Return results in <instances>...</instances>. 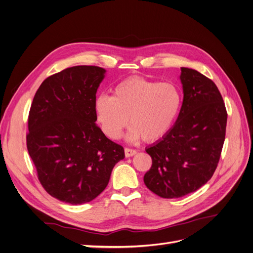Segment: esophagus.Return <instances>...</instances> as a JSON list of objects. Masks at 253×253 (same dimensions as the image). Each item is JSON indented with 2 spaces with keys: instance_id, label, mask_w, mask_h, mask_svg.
Listing matches in <instances>:
<instances>
[{
  "instance_id": "34e87169",
  "label": "esophagus",
  "mask_w": 253,
  "mask_h": 253,
  "mask_svg": "<svg viewBox=\"0 0 253 253\" xmlns=\"http://www.w3.org/2000/svg\"><path fill=\"white\" fill-rule=\"evenodd\" d=\"M137 153L136 150H133V149H128V148H126L125 149V154H126V157H131V156H134Z\"/></svg>"
}]
</instances>
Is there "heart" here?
<instances>
[{
  "mask_svg": "<svg viewBox=\"0 0 253 253\" xmlns=\"http://www.w3.org/2000/svg\"><path fill=\"white\" fill-rule=\"evenodd\" d=\"M181 105L179 89L173 83H158L142 77H131L118 83L113 96L95 99V114L103 133L117 139L128 124L129 141L142 138L156 141L170 131Z\"/></svg>",
  "mask_w": 253,
  "mask_h": 253,
  "instance_id": "heart-1",
  "label": "heart"
}]
</instances>
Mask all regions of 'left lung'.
<instances>
[{
    "label": "left lung",
    "mask_w": 253,
    "mask_h": 253,
    "mask_svg": "<svg viewBox=\"0 0 253 253\" xmlns=\"http://www.w3.org/2000/svg\"><path fill=\"white\" fill-rule=\"evenodd\" d=\"M180 70L183 100L177 120L145 149L152 167L143 181L164 198L192 193L212 177L226 135L227 111L215 83L192 68Z\"/></svg>",
    "instance_id": "left-lung-1"
}]
</instances>
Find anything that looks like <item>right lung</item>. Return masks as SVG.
<instances>
[{
    "mask_svg": "<svg viewBox=\"0 0 253 253\" xmlns=\"http://www.w3.org/2000/svg\"><path fill=\"white\" fill-rule=\"evenodd\" d=\"M104 68L78 65L45 79L28 116L27 150L41 185L71 205L93 201L106 188L125 150L96 125L95 99Z\"/></svg>",
    "mask_w": 253,
    "mask_h": 253,
    "instance_id": "obj_1",
    "label": "right lung"
}]
</instances>
